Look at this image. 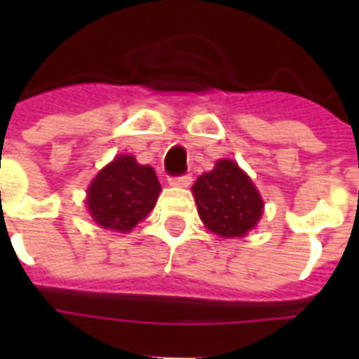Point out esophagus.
<instances>
[{
  "instance_id": "1",
  "label": "esophagus",
  "mask_w": 359,
  "mask_h": 359,
  "mask_svg": "<svg viewBox=\"0 0 359 359\" xmlns=\"http://www.w3.org/2000/svg\"><path fill=\"white\" fill-rule=\"evenodd\" d=\"M169 184L177 186V188H186L191 184L190 175H179V177H169Z\"/></svg>"
}]
</instances>
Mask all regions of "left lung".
Returning <instances> with one entry per match:
<instances>
[{
  "mask_svg": "<svg viewBox=\"0 0 359 359\" xmlns=\"http://www.w3.org/2000/svg\"><path fill=\"white\" fill-rule=\"evenodd\" d=\"M197 212L208 229L225 238L244 236L262 214V199L251 179L231 160H219L191 188Z\"/></svg>",
  "mask_w": 359,
  "mask_h": 359,
  "instance_id": "1",
  "label": "left lung"
}]
</instances>
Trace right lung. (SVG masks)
I'll return each instance as SVG.
<instances>
[{"instance_id":"obj_1","label":"right lung","mask_w":359,"mask_h":359,"mask_svg":"<svg viewBox=\"0 0 359 359\" xmlns=\"http://www.w3.org/2000/svg\"><path fill=\"white\" fill-rule=\"evenodd\" d=\"M160 190L154 169L121 154L95 177L87 207L100 227L128 233L154 208Z\"/></svg>"}]
</instances>
